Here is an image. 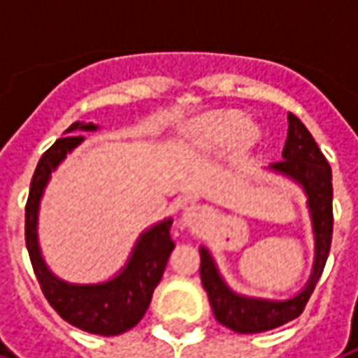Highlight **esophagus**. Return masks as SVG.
I'll use <instances>...</instances> for the list:
<instances>
[{"mask_svg":"<svg viewBox=\"0 0 358 358\" xmlns=\"http://www.w3.org/2000/svg\"><path fill=\"white\" fill-rule=\"evenodd\" d=\"M183 224L189 228L191 234L194 236H199L201 231H203L204 224H206V218H208V212L204 206L201 204H191V206H187L183 210Z\"/></svg>","mask_w":358,"mask_h":358,"instance_id":"obj_1","label":"esophagus"}]
</instances>
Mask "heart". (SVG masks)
Segmentation results:
<instances>
[{
	"instance_id": "b5f03b06",
	"label": "heart",
	"mask_w": 358,
	"mask_h": 358,
	"mask_svg": "<svg viewBox=\"0 0 358 358\" xmlns=\"http://www.w3.org/2000/svg\"><path fill=\"white\" fill-rule=\"evenodd\" d=\"M257 127L234 110H214L187 120L177 130L175 146L187 155H204L226 146L228 154L238 157L257 142Z\"/></svg>"
}]
</instances>
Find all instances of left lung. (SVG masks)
<instances>
[{"instance_id": "obj_1", "label": "left lung", "mask_w": 358, "mask_h": 358, "mask_svg": "<svg viewBox=\"0 0 358 358\" xmlns=\"http://www.w3.org/2000/svg\"><path fill=\"white\" fill-rule=\"evenodd\" d=\"M268 173L280 175L302 189L306 196L308 214L314 234V263L306 285L296 294L282 300L241 294L226 282L216 259L206 248H201V280L208 294L214 317L236 334H263L288 324L302 314L322 277L325 261L331 248L334 231V187L331 167L315 144L314 136L300 122V118L288 113V134L282 148V162L271 164Z\"/></svg>"}]
</instances>
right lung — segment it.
<instances>
[{
  "label": "right lung",
  "mask_w": 358,
  "mask_h": 358,
  "mask_svg": "<svg viewBox=\"0 0 358 358\" xmlns=\"http://www.w3.org/2000/svg\"><path fill=\"white\" fill-rule=\"evenodd\" d=\"M99 130L93 122H73L54 146L44 152L31 181L24 208V240L34 275L44 296L58 314L81 331L95 335H120L132 329L144 317L155 287L164 277L165 265L173 251L171 224L173 218L155 222L138 236L127 263L117 275L99 282H70L52 273L44 261L38 241V214L44 191L58 165L80 146L85 138L80 132Z\"/></svg>",
  "instance_id": "1"
}]
</instances>
